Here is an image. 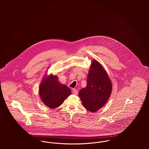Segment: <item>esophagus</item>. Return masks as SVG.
Returning <instances> with one entry per match:
<instances>
[{"label": "esophagus", "instance_id": "esophagus-1", "mask_svg": "<svg viewBox=\"0 0 149 149\" xmlns=\"http://www.w3.org/2000/svg\"><path fill=\"white\" fill-rule=\"evenodd\" d=\"M72 93H73L74 94H75V95L78 94V91L77 89H72Z\"/></svg>", "mask_w": 149, "mask_h": 149}]
</instances>
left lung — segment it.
<instances>
[{
	"label": "left lung",
	"mask_w": 149,
	"mask_h": 149,
	"mask_svg": "<svg viewBox=\"0 0 149 149\" xmlns=\"http://www.w3.org/2000/svg\"><path fill=\"white\" fill-rule=\"evenodd\" d=\"M112 89V83L106 71L99 62L93 60L86 86L79 92L83 106L90 112H97L106 103Z\"/></svg>",
	"instance_id": "obj_1"
}]
</instances>
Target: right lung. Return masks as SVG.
<instances>
[{
    "label": "right lung",
    "instance_id": "1",
    "mask_svg": "<svg viewBox=\"0 0 149 149\" xmlns=\"http://www.w3.org/2000/svg\"><path fill=\"white\" fill-rule=\"evenodd\" d=\"M71 93L70 89L60 83L57 77L53 75L43 78L39 88V94L43 103L51 109L61 105Z\"/></svg>",
    "mask_w": 149,
    "mask_h": 149
}]
</instances>
